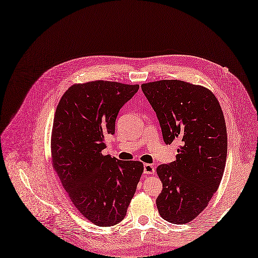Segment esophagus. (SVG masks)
<instances>
[{"mask_svg":"<svg viewBox=\"0 0 258 258\" xmlns=\"http://www.w3.org/2000/svg\"><path fill=\"white\" fill-rule=\"evenodd\" d=\"M143 173L148 174V175L149 174H154L155 173V167L150 163H145L143 165Z\"/></svg>","mask_w":258,"mask_h":258,"instance_id":"1","label":"esophagus"}]
</instances>
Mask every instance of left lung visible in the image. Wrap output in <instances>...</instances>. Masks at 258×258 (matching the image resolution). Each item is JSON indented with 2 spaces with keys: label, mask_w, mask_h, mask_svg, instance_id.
Returning <instances> with one entry per match:
<instances>
[{
  "label": "left lung",
  "mask_w": 258,
  "mask_h": 258,
  "mask_svg": "<svg viewBox=\"0 0 258 258\" xmlns=\"http://www.w3.org/2000/svg\"><path fill=\"white\" fill-rule=\"evenodd\" d=\"M158 118L165 144L178 142L176 160L157 167L160 216L182 225L194 219L217 191L227 160L225 117L209 89L179 80L141 85Z\"/></svg>",
  "instance_id": "obj_1"
}]
</instances>
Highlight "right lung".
Listing matches in <instances>:
<instances>
[{"label":"right lung","mask_w":258,"mask_h":258,"mask_svg":"<svg viewBox=\"0 0 258 258\" xmlns=\"http://www.w3.org/2000/svg\"><path fill=\"white\" fill-rule=\"evenodd\" d=\"M139 85L94 81L71 86L55 109L51 135L54 171L75 207L99 227L126 215L143 172L140 161L102 155L104 136L114 135L120 108Z\"/></svg>","instance_id":"add662e5"}]
</instances>
